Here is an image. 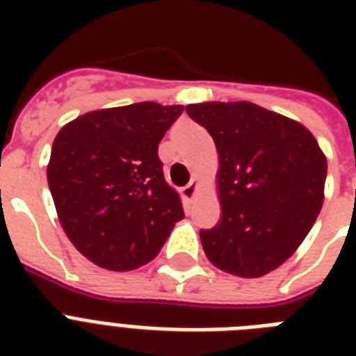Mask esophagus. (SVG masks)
Instances as JSON below:
<instances>
[{
	"mask_svg": "<svg viewBox=\"0 0 356 356\" xmlns=\"http://www.w3.org/2000/svg\"><path fill=\"white\" fill-rule=\"evenodd\" d=\"M197 186H200L197 179H192L186 186L181 188V195H183V200L186 201V203H192V201L195 200V195H197Z\"/></svg>",
	"mask_w": 356,
	"mask_h": 356,
	"instance_id": "obj_1",
	"label": "esophagus"
}]
</instances>
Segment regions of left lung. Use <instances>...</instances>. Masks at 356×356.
<instances>
[{"mask_svg":"<svg viewBox=\"0 0 356 356\" xmlns=\"http://www.w3.org/2000/svg\"><path fill=\"white\" fill-rule=\"evenodd\" d=\"M218 151L222 218L201 231L207 259L254 279L286 262L323 205L327 159L303 123L249 102L186 105Z\"/></svg>","mask_w":356,"mask_h":356,"instance_id":"8db88e82","label":"left lung"}]
</instances>
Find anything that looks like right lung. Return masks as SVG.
<instances>
[{
	"mask_svg": "<svg viewBox=\"0 0 356 356\" xmlns=\"http://www.w3.org/2000/svg\"><path fill=\"white\" fill-rule=\"evenodd\" d=\"M183 108L155 102L99 108L66 123L53 140L47 184L58 222L99 268L147 264L184 218L156 153Z\"/></svg>",
	"mask_w": 356,
	"mask_h": 356,
	"instance_id": "add662e5",
	"label": "right lung"
}]
</instances>
